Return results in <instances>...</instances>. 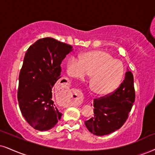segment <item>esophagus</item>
<instances>
[{"label": "esophagus", "mask_w": 155, "mask_h": 155, "mask_svg": "<svg viewBox=\"0 0 155 155\" xmlns=\"http://www.w3.org/2000/svg\"><path fill=\"white\" fill-rule=\"evenodd\" d=\"M62 92L65 93L66 94H69V93H71V94L72 95V93H72V92H73V91H72V90H71V91H68V90H65V89L63 88V89H62ZM75 95H77V97H76L75 98H73V99H74V100H75V101H78L80 99V98H81V97H80V95L78 94V93H76Z\"/></svg>", "instance_id": "34e87169"}]
</instances>
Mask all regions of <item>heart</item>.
<instances>
[{
    "label": "heart",
    "instance_id": "obj_1",
    "mask_svg": "<svg viewBox=\"0 0 155 155\" xmlns=\"http://www.w3.org/2000/svg\"><path fill=\"white\" fill-rule=\"evenodd\" d=\"M67 72L70 77L85 79L91 74V87L95 93L107 95L112 93L121 83L124 67L104 51L86 53L81 57L72 56L67 64Z\"/></svg>",
    "mask_w": 155,
    "mask_h": 155
}]
</instances>
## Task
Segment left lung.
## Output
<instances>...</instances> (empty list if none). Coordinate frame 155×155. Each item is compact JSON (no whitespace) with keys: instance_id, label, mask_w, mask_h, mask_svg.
Returning <instances> with one entry per match:
<instances>
[{"instance_id":"8db88e82","label":"left lung","mask_w":155,"mask_h":155,"mask_svg":"<svg viewBox=\"0 0 155 155\" xmlns=\"http://www.w3.org/2000/svg\"><path fill=\"white\" fill-rule=\"evenodd\" d=\"M135 101L134 76L126 72L123 83L109 94L94 99V116L85 121L87 129L97 136L109 134L124 125Z\"/></svg>"}]
</instances>
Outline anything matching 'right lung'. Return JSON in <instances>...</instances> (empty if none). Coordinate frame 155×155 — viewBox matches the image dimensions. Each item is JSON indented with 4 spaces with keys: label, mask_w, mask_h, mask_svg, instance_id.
I'll return each instance as SVG.
<instances>
[{
    "label": "right lung",
    "mask_w": 155,
    "mask_h": 155,
    "mask_svg": "<svg viewBox=\"0 0 155 155\" xmlns=\"http://www.w3.org/2000/svg\"><path fill=\"white\" fill-rule=\"evenodd\" d=\"M72 50L71 45L46 37L30 46L25 54L17 97L23 116L37 130H49L61 118L51 91L61 78V63Z\"/></svg>",
    "instance_id": "add662e5"
}]
</instances>
